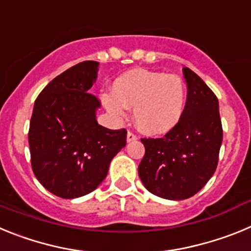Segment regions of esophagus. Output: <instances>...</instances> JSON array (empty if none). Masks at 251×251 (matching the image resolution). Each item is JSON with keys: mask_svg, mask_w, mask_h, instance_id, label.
Returning a JSON list of instances; mask_svg holds the SVG:
<instances>
[{"mask_svg": "<svg viewBox=\"0 0 251 251\" xmlns=\"http://www.w3.org/2000/svg\"><path fill=\"white\" fill-rule=\"evenodd\" d=\"M136 139H137L136 134H134L133 132H130V130H128V133H127V142H128V143H130V142H133V141H136Z\"/></svg>", "mask_w": 251, "mask_h": 251, "instance_id": "1", "label": "esophagus"}]
</instances>
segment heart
<instances>
[{
  "label": "heart",
  "instance_id": "heart-1",
  "mask_svg": "<svg viewBox=\"0 0 251 251\" xmlns=\"http://www.w3.org/2000/svg\"><path fill=\"white\" fill-rule=\"evenodd\" d=\"M105 109L122 119L134 108V122L151 136L165 134L182 118L187 100L185 81L174 74L130 70L114 81L113 92L100 97Z\"/></svg>",
  "mask_w": 251,
  "mask_h": 251
}]
</instances>
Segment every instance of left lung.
Wrapping results in <instances>:
<instances>
[{"label":"left lung","instance_id":"1","mask_svg":"<svg viewBox=\"0 0 251 251\" xmlns=\"http://www.w3.org/2000/svg\"><path fill=\"white\" fill-rule=\"evenodd\" d=\"M187 100L182 118L162 138H143L146 153L138 166L151 194L179 201L194 196L217 167L223 143L219 100L191 69L183 68Z\"/></svg>","mask_w":251,"mask_h":251}]
</instances>
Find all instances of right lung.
<instances>
[{"label":"right lung","instance_id":"obj_1","mask_svg":"<svg viewBox=\"0 0 251 251\" xmlns=\"http://www.w3.org/2000/svg\"><path fill=\"white\" fill-rule=\"evenodd\" d=\"M98 61H83L57 75L35 100L28 130L31 166L44 187L61 199L90 194L106 177L127 130L97 122L98 98L88 90Z\"/></svg>","mask_w":251,"mask_h":251}]
</instances>
